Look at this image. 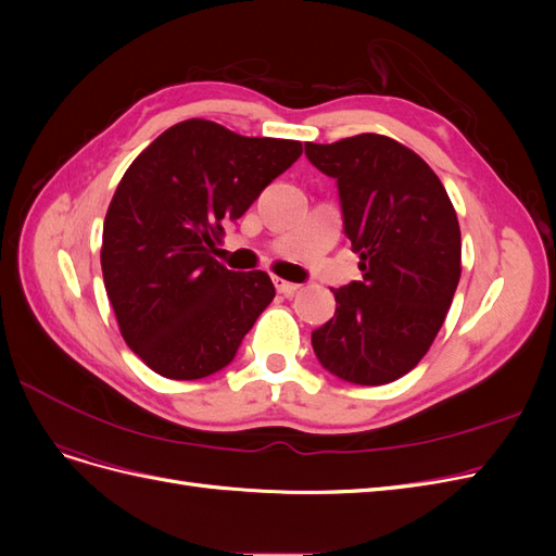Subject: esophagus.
<instances>
[{"mask_svg": "<svg viewBox=\"0 0 556 556\" xmlns=\"http://www.w3.org/2000/svg\"><path fill=\"white\" fill-rule=\"evenodd\" d=\"M274 285H276V290L280 294H285V296H292L299 290L296 282H288V280H282V278H274Z\"/></svg>", "mask_w": 556, "mask_h": 556, "instance_id": "34e87169", "label": "esophagus"}]
</instances>
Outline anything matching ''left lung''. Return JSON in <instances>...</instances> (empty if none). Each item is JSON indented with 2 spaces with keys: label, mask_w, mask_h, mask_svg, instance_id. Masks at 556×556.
I'll use <instances>...</instances> for the list:
<instances>
[{
  "label": "left lung",
  "mask_w": 556,
  "mask_h": 556,
  "mask_svg": "<svg viewBox=\"0 0 556 556\" xmlns=\"http://www.w3.org/2000/svg\"><path fill=\"white\" fill-rule=\"evenodd\" d=\"M336 178L343 231L362 280L333 290L336 313L311 341L317 362L352 384H387L427 355L462 276L457 213L431 166L380 134L306 143Z\"/></svg>",
  "instance_id": "8db88e82"
}]
</instances>
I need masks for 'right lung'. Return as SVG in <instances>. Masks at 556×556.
Listing matches in <instances>:
<instances>
[{
  "label": "right lung",
  "mask_w": 556,
  "mask_h": 556,
  "mask_svg": "<svg viewBox=\"0 0 556 556\" xmlns=\"http://www.w3.org/2000/svg\"><path fill=\"white\" fill-rule=\"evenodd\" d=\"M299 155V141L194 117L125 172L104 220L102 274L125 343L155 374L199 380L237 357L276 288L264 271H229L211 250Z\"/></svg>",
  "instance_id": "1"
}]
</instances>
